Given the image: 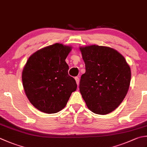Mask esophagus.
<instances>
[{
  "label": "esophagus",
  "instance_id": "esophagus-1",
  "mask_svg": "<svg viewBox=\"0 0 147 147\" xmlns=\"http://www.w3.org/2000/svg\"><path fill=\"white\" fill-rule=\"evenodd\" d=\"M75 80H76V82L77 83L78 85H79V83H80V79L78 77H75Z\"/></svg>",
  "mask_w": 147,
  "mask_h": 147
}]
</instances>
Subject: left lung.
<instances>
[{
    "label": "left lung",
    "mask_w": 147,
    "mask_h": 147,
    "mask_svg": "<svg viewBox=\"0 0 147 147\" xmlns=\"http://www.w3.org/2000/svg\"><path fill=\"white\" fill-rule=\"evenodd\" d=\"M85 64L80 91L89 110L106 115L115 110L127 94L131 69L121 54L98 45L80 47Z\"/></svg>",
    "instance_id": "obj_1"
}]
</instances>
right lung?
<instances>
[{
    "instance_id": "add662e5",
    "label": "right lung",
    "mask_w": 147,
    "mask_h": 147,
    "mask_svg": "<svg viewBox=\"0 0 147 147\" xmlns=\"http://www.w3.org/2000/svg\"><path fill=\"white\" fill-rule=\"evenodd\" d=\"M71 50V47L55 43L37 51L26 63L23 86L29 101L39 111L49 114L60 111L76 90L65 60Z\"/></svg>"
}]
</instances>
